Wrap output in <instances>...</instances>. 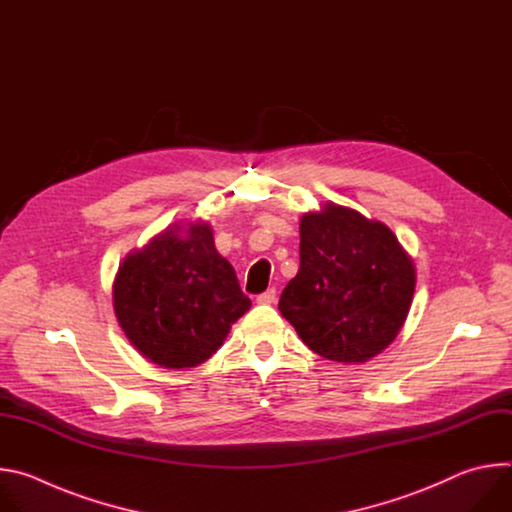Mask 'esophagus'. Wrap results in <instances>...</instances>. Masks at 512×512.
I'll return each mask as SVG.
<instances>
[{
  "instance_id": "34e87169",
  "label": "esophagus",
  "mask_w": 512,
  "mask_h": 512,
  "mask_svg": "<svg viewBox=\"0 0 512 512\" xmlns=\"http://www.w3.org/2000/svg\"><path fill=\"white\" fill-rule=\"evenodd\" d=\"M275 302V289H267L257 296V304H273Z\"/></svg>"
}]
</instances>
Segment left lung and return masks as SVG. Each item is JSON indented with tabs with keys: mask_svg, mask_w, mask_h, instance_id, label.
Segmentation results:
<instances>
[{
	"mask_svg": "<svg viewBox=\"0 0 512 512\" xmlns=\"http://www.w3.org/2000/svg\"><path fill=\"white\" fill-rule=\"evenodd\" d=\"M413 291L415 263L397 235L326 202L300 218V269L283 289L279 312L316 354L358 364L397 338Z\"/></svg>",
	"mask_w": 512,
	"mask_h": 512,
	"instance_id": "1",
	"label": "left lung"
}]
</instances>
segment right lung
Returning <instances> with one entry per match:
<instances>
[{
    "label": "right lung",
    "mask_w": 512,
    "mask_h": 512,
    "mask_svg": "<svg viewBox=\"0 0 512 512\" xmlns=\"http://www.w3.org/2000/svg\"><path fill=\"white\" fill-rule=\"evenodd\" d=\"M251 308L206 221L174 223L133 249L113 281V310L131 346L162 369H194Z\"/></svg>",
    "instance_id": "1"
}]
</instances>
